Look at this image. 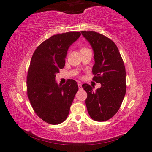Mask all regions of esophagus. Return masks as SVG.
<instances>
[{
    "label": "esophagus",
    "instance_id": "1",
    "mask_svg": "<svg viewBox=\"0 0 152 152\" xmlns=\"http://www.w3.org/2000/svg\"><path fill=\"white\" fill-rule=\"evenodd\" d=\"M77 85H78L79 89H80V90H82V89H83V88H82V84L81 83H78V84H77Z\"/></svg>",
    "mask_w": 152,
    "mask_h": 152
}]
</instances>
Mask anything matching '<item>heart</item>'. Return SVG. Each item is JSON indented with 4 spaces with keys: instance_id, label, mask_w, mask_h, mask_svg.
Returning a JSON list of instances; mask_svg holds the SVG:
<instances>
[{
    "instance_id": "obj_1",
    "label": "heart",
    "mask_w": 152,
    "mask_h": 152,
    "mask_svg": "<svg viewBox=\"0 0 152 152\" xmlns=\"http://www.w3.org/2000/svg\"><path fill=\"white\" fill-rule=\"evenodd\" d=\"M86 49H87V48H84V47L80 48V52H81V51H83V50H86Z\"/></svg>"
}]
</instances>
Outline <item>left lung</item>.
I'll return each instance as SVG.
<instances>
[{"instance_id":"8db88e82","label":"left lung","mask_w":152,"mask_h":152,"mask_svg":"<svg viewBox=\"0 0 152 152\" xmlns=\"http://www.w3.org/2000/svg\"><path fill=\"white\" fill-rule=\"evenodd\" d=\"M81 32L94 51L93 80L102 86L96 91L89 84L82 86L87 94V111L94 121H106L119 110L126 94L124 63L117 47L110 39L96 31Z\"/></svg>"}]
</instances>
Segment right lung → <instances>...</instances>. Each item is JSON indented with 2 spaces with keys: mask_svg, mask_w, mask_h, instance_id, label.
<instances>
[{
  "mask_svg": "<svg viewBox=\"0 0 152 152\" xmlns=\"http://www.w3.org/2000/svg\"><path fill=\"white\" fill-rule=\"evenodd\" d=\"M80 35L69 31L52 36L38 46L31 57L26 77L28 98L36 114L48 124L65 121L78 90L74 80L59 86L55 78L64 67L69 47Z\"/></svg>",
  "mask_w": 152,
  "mask_h": 152,
  "instance_id": "add662e5",
  "label": "right lung"
}]
</instances>
